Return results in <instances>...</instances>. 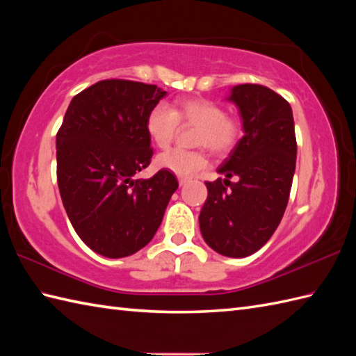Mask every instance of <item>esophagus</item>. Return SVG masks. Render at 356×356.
I'll return each mask as SVG.
<instances>
[{
	"instance_id": "34e87169",
	"label": "esophagus",
	"mask_w": 356,
	"mask_h": 356,
	"mask_svg": "<svg viewBox=\"0 0 356 356\" xmlns=\"http://www.w3.org/2000/svg\"><path fill=\"white\" fill-rule=\"evenodd\" d=\"M188 182H190V179H188V177H179V185H180V186L186 185Z\"/></svg>"
}]
</instances>
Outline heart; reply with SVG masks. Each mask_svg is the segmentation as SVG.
I'll use <instances>...</instances> for the list:
<instances>
[{"mask_svg": "<svg viewBox=\"0 0 356 356\" xmlns=\"http://www.w3.org/2000/svg\"><path fill=\"white\" fill-rule=\"evenodd\" d=\"M179 120L199 127L194 143L209 148L216 154H225L236 147L241 136V125L236 118L226 116L223 107L208 99H184L174 110L165 102L156 104L148 111L145 130L151 142L159 148H166L179 130ZM159 168L171 171L180 177H190L205 170L208 157L203 151L174 148L159 154Z\"/></svg>", "mask_w": 356, "mask_h": 356, "instance_id": "obj_1", "label": "heart"}]
</instances>
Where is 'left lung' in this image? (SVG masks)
I'll use <instances>...</instances> for the list:
<instances>
[{"mask_svg":"<svg viewBox=\"0 0 356 356\" xmlns=\"http://www.w3.org/2000/svg\"><path fill=\"white\" fill-rule=\"evenodd\" d=\"M228 101L237 105L245 136L217 168L226 179L205 182L208 197L199 225L211 249L241 259L259 251L282 222L297 139L291 105L274 90L240 84L232 87ZM234 175L239 180L231 184Z\"/></svg>","mask_w":356,"mask_h":356,"instance_id":"left-lung-1","label":"left lung"}]
</instances>
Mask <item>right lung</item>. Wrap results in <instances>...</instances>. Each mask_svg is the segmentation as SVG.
I'll return each mask as SVG.
<instances>
[{"instance_id":"obj_1","label":"right lung","mask_w":356,"mask_h":356,"mask_svg":"<svg viewBox=\"0 0 356 356\" xmlns=\"http://www.w3.org/2000/svg\"><path fill=\"white\" fill-rule=\"evenodd\" d=\"M157 86L105 79L73 97L56 134V176L79 238L108 259L147 246L177 190L171 171L134 180L153 156L148 111L165 97Z\"/></svg>"}]
</instances>
